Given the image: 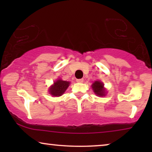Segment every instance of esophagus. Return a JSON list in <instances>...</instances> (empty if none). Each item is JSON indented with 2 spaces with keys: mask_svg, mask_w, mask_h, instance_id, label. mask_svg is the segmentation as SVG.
I'll return each mask as SVG.
<instances>
[{
  "mask_svg": "<svg viewBox=\"0 0 152 152\" xmlns=\"http://www.w3.org/2000/svg\"><path fill=\"white\" fill-rule=\"evenodd\" d=\"M76 81H77V82H78V83H82L83 82H84V79H77Z\"/></svg>",
  "mask_w": 152,
  "mask_h": 152,
  "instance_id": "esophagus-1",
  "label": "esophagus"
}]
</instances>
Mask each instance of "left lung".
<instances>
[{
	"label": "left lung",
	"mask_w": 152,
	"mask_h": 152,
	"mask_svg": "<svg viewBox=\"0 0 152 152\" xmlns=\"http://www.w3.org/2000/svg\"><path fill=\"white\" fill-rule=\"evenodd\" d=\"M93 91L95 93V95L97 96L103 97L105 96L107 91L104 87V84L102 82H99V81H95L93 84L91 85Z\"/></svg>",
	"instance_id": "1"
}]
</instances>
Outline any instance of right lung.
I'll use <instances>...</instances> for the list:
<instances>
[{
  "mask_svg": "<svg viewBox=\"0 0 152 152\" xmlns=\"http://www.w3.org/2000/svg\"><path fill=\"white\" fill-rule=\"evenodd\" d=\"M70 82L67 81H64L61 79H58L54 84L50 87L49 93L53 96L59 97L65 92L68 87L69 86Z\"/></svg>",
  "mask_w": 152,
  "mask_h": 152,
  "instance_id": "obj_1",
  "label": "right lung"
}]
</instances>
